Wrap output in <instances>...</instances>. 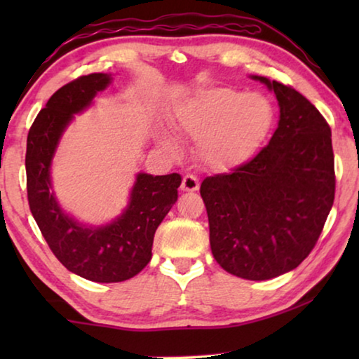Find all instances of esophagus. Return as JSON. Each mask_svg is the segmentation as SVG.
Wrapping results in <instances>:
<instances>
[{"label":"esophagus","instance_id":"1","mask_svg":"<svg viewBox=\"0 0 359 359\" xmlns=\"http://www.w3.org/2000/svg\"><path fill=\"white\" fill-rule=\"evenodd\" d=\"M182 191H196L199 188V180L194 177V175H185L184 180H182Z\"/></svg>","mask_w":359,"mask_h":359}]
</instances>
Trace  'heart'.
I'll list each match as a JSON object with an SVG mask.
<instances>
[{"label":"heart","instance_id":"heart-1","mask_svg":"<svg viewBox=\"0 0 359 359\" xmlns=\"http://www.w3.org/2000/svg\"><path fill=\"white\" fill-rule=\"evenodd\" d=\"M177 130L194 139V154L217 172L233 171L253 160L263 149L276 123V107L263 93H244L228 87H204L174 106ZM166 151L177 141L163 131L156 137Z\"/></svg>","mask_w":359,"mask_h":359}]
</instances>
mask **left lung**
<instances>
[{
    "label": "left lung",
    "mask_w": 359,
    "mask_h": 359,
    "mask_svg": "<svg viewBox=\"0 0 359 359\" xmlns=\"http://www.w3.org/2000/svg\"><path fill=\"white\" fill-rule=\"evenodd\" d=\"M274 92L278 123L244 166L204 179L210 250L224 271L269 280L296 269L317 244L334 203L331 128L311 101L280 82L250 76Z\"/></svg>",
    "instance_id": "1"
}]
</instances>
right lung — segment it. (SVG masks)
Listing matches in <instances>:
<instances>
[{"label": "right lung", "instance_id": "1", "mask_svg": "<svg viewBox=\"0 0 359 359\" xmlns=\"http://www.w3.org/2000/svg\"><path fill=\"white\" fill-rule=\"evenodd\" d=\"M112 82V74L95 72L57 90L28 133L25 156L29 209L48 247L72 274L98 283L128 280L149 264L155 231L182 184L179 174L137 172L125 209L102 224L81 222L62 208L52 180L53 156L74 115L92 107Z\"/></svg>", "mask_w": 359, "mask_h": 359}]
</instances>
